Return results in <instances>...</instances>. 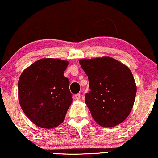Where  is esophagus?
<instances>
[{"label":"esophagus","mask_w":158,"mask_h":158,"mask_svg":"<svg viewBox=\"0 0 158 158\" xmlns=\"http://www.w3.org/2000/svg\"><path fill=\"white\" fill-rule=\"evenodd\" d=\"M75 98H76L77 100L81 99V94H80V93H77V94L75 95Z\"/></svg>","instance_id":"obj_1"}]
</instances>
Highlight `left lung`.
<instances>
[{
    "label": "left lung",
    "instance_id": "1",
    "mask_svg": "<svg viewBox=\"0 0 158 158\" xmlns=\"http://www.w3.org/2000/svg\"><path fill=\"white\" fill-rule=\"evenodd\" d=\"M88 75L90 91L85 102L98 124L115 126L127 118L133 107L137 88L126 65L110 57L79 60Z\"/></svg>",
    "mask_w": 158,
    "mask_h": 158
}]
</instances>
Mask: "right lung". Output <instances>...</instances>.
Segmentation results:
<instances>
[{
	"mask_svg": "<svg viewBox=\"0 0 158 158\" xmlns=\"http://www.w3.org/2000/svg\"><path fill=\"white\" fill-rule=\"evenodd\" d=\"M68 62L43 58L23 70L18 81L20 107L31 121L43 128L63 122L72 103L69 80L63 75Z\"/></svg>",
	"mask_w": 158,
	"mask_h": 158,
	"instance_id": "obj_1",
	"label": "right lung"
}]
</instances>
